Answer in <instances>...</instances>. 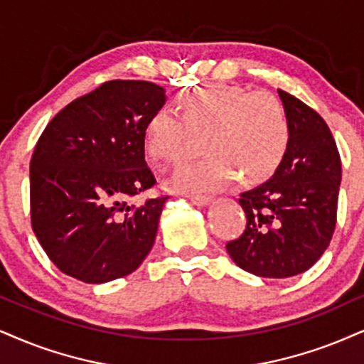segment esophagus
<instances>
[{
    "instance_id": "obj_1",
    "label": "esophagus",
    "mask_w": 364,
    "mask_h": 364,
    "mask_svg": "<svg viewBox=\"0 0 364 364\" xmlns=\"http://www.w3.org/2000/svg\"><path fill=\"white\" fill-rule=\"evenodd\" d=\"M189 199H191V203L192 204H196V205H200V208H203V205H208L209 203H210V197H208V196H189Z\"/></svg>"
}]
</instances>
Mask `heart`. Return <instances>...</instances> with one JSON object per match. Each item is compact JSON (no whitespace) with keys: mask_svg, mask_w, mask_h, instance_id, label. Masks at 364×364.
<instances>
[{"mask_svg":"<svg viewBox=\"0 0 364 364\" xmlns=\"http://www.w3.org/2000/svg\"><path fill=\"white\" fill-rule=\"evenodd\" d=\"M178 107L181 116L170 109L151 116L145 143L151 159L178 167L194 159L204 141L209 155L178 173L183 191H223L237 175L250 183L263 182L285 159L290 124L270 92L208 84L183 92Z\"/></svg>","mask_w":364,"mask_h":364,"instance_id":"obj_1","label":"heart"}]
</instances>
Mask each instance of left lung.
<instances>
[{
  "label": "left lung",
  "instance_id": "left-lung-1",
  "mask_svg": "<svg viewBox=\"0 0 364 364\" xmlns=\"http://www.w3.org/2000/svg\"><path fill=\"white\" fill-rule=\"evenodd\" d=\"M290 145L272 178L240 196L245 232L226 245L237 267L263 278L304 273L331 243L341 186L338 146L319 113L278 89Z\"/></svg>",
  "mask_w": 364,
  "mask_h": 364
}]
</instances>
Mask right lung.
I'll return each mask as SVG.
<instances>
[{"mask_svg": "<svg viewBox=\"0 0 364 364\" xmlns=\"http://www.w3.org/2000/svg\"><path fill=\"white\" fill-rule=\"evenodd\" d=\"M165 89L109 80L55 114L30 161V214L38 243L65 275L106 284L136 270L155 243L167 197L129 199L155 186L145 161L148 121Z\"/></svg>", "mask_w": 364, "mask_h": 364, "instance_id": "obj_1", "label": "right lung"}]
</instances>
